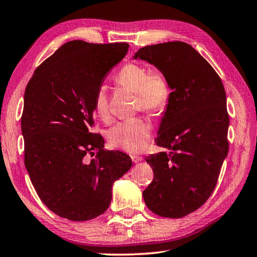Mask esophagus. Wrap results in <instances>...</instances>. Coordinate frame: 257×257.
Returning <instances> with one entry per match:
<instances>
[{
	"label": "esophagus",
	"mask_w": 257,
	"mask_h": 257,
	"mask_svg": "<svg viewBox=\"0 0 257 257\" xmlns=\"http://www.w3.org/2000/svg\"><path fill=\"white\" fill-rule=\"evenodd\" d=\"M132 160H133L134 163H139V162L143 161V158H142V156H140V155H132Z\"/></svg>",
	"instance_id": "esophagus-1"
}]
</instances>
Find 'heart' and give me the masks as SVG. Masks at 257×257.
Wrapping results in <instances>:
<instances>
[{
  "label": "heart",
  "mask_w": 257,
  "mask_h": 257,
  "mask_svg": "<svg viewBox=\"0 0 257 257\" xmlns=\"http://www.w3.org/2000/svg\"><path fill=\"white\" fill-rule=\"evenodd\" d=\"M115 81L138 93L136 107L150 113L163 112L170 98V87L165 77L160 73L150 72L146 67L128 63L117 73ZM93 108L96 116L107 119L109 116L108 93L106 86L96 88L93 97ZM151 124L141 117L127 118L117 122L107 131V139L115 148L130 153H139L149 145Z\"/></svg>",
  "instance_id": "heart-1"
}]
</instances>
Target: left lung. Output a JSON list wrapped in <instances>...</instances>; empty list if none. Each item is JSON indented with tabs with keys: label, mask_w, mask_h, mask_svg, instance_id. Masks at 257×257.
Masks as SVG:
<instances>
[{
	"label": "left lung",
	"mask_w": 257,
	"mask_h": 257,
	"mask_svg": "<svg viewBox=\"0 0 257 257\" xmlns=\"http://www.w3.org/2000/svg\"><path fill=\"white\" fill-rule=\"evenodd\" d=\"M136 59L160 70L172 90L155 141L170 152L146 158L154 179L143 198L158 215L180 218L200 208L216 186L228 152L226 94L215 70L184 42L148 45Z\"/></svg>",
	"instance_id": "1"
}]
</instances>
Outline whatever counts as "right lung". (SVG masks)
I'll return each instance as SVG.
<instances>
[{
    "instance_id": "obj_1",
    "label": "right lung",
    "mask_w": 257,
    "mask_h": 257,
    "mask_svg": "<svg viewBox=\"0 0 257 257\" xmlns=\"http://www.w3.org/2000/svg\"><path fill=\"white\" fill-rule=\"evenodd\" d=\"M127 43L63 44L35 70L24 93L21 125L24 164L41 201L56 215L88 221L106 211L112 186L132 166L119 151L104 149L90 132L93 97ZM87 154L94 155L90 161Z\"/></svg>"
}]
</instances>
